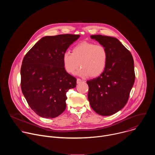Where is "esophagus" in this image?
<instances>
[{
	"label": "esophagus",
	"instance_id": "34e87169",
	"mask_svg": "<svg viewBox=\"0 0 155 155\" xmlns=\"http://www.w3.org/2000/svg\"><path fill=\"white\" fill-rule=\"evenodd\" d=\"M81 82H82V80H81V79H80V78H77V84H80Z\"/></svg>",
	"mask_w": 155,
	"mask_h": 155
}]
</instances>
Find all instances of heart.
Wrapping results in <instances>:
<instances>
[{"label": "heart", "mask_w": 155, "mask_h": 155, "mask_svg": "<svg viewBox=\"0 0 155 155\" xmlns=\"http://www.w3.org/2000/svg\"><path fill=\"white\" fill-rule=\"evenodd\" d=\"M107 60V51L103 45L86 41L75 45L72 53L65 52L62 55V62L66 72L74 74L80 65L77 74L83 77L100 75L106 68Z\"/></svg>", "instance_id": "b5f03b06"}]
</instances>
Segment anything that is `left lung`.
Returning <instances> with one entry per match:
<instances>
[{"label":"left lung","mask_w":155,"mask_h":155,"mask_svg":"<svg viewBox=\"0 0 155 155\" xmlns=\"http://www.w3.org/2000/svg\"><path fill=\"white\" fill-rule=\"evenodd\" d=\"M107 50L108 60L101 75L87 81V99L100 115H112L126 104L135 81L134 64L130 51L117 38L102 35H91Z\"/></svg>","instance_id":"obj_1"}]
</instances>
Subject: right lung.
<instances>
[{
    "instance_id": "1",
    "label": "right lung",
    "mask_w": 155,
    "mask_h": 155,
    "mask_svg": "<svg viewBox=\"0 0 155 155\" xmlns=\"http://www.w3.org/2000/svg\"><path fill=\"white\" fill-rule=\"evenodd\" d=\"M80 36H45L24 57L21 90L31 109L41 117H57L66 108V93L76 86L77 79L65 70L62 55Z\"/></svg>"
}]
</instances>
